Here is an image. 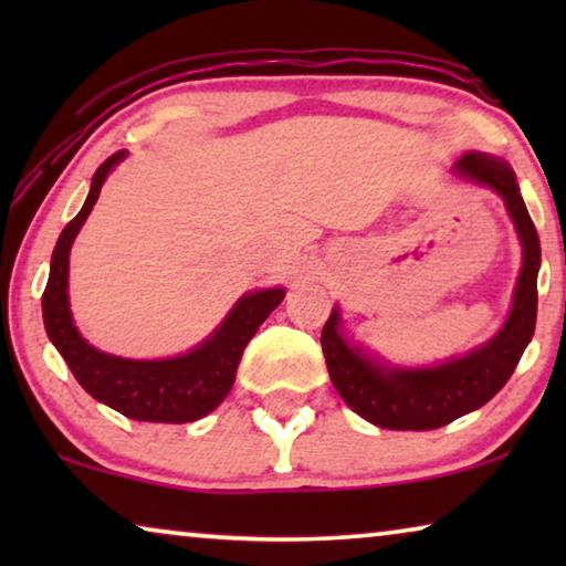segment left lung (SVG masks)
Segmentation results:
<instances>
[{
	"label": "left lung",
	"instance_id": "left-lung-1",
	"mask_svg": "<svg viewBox=\"0 0 566 566\" xmlns=\"http://www.w3.org/2000/svg\"><path fill=\"white\" fill-rule=\"evenodd\" d=\"M455 172L497 190L505 200L517 234H521L523 270L517 277L513 312L497 337L459 360L420 370H384L339 337V312L335 308L322 329V350L329 378L339 397L363 420L374 422L378 428L436 430L453 422L455 417L474 412L507 384L523 350L531 343L533 329H536L541 242L521 190H517L515 172L505 161L474 151L463 154L455 161Z\"/></svg>",
	"mask_w": 566,
	"mask_h": 566
}]
</instances>
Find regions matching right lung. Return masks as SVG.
I'll return each instance as SVG.
<instances>
[{
	"instance_id": "add662e5",
	"label": "right lung",
	"mask_w": 566,
	"mask_h": 566,
	"mask_svg": "<svg viewBox=\"0 0 566 566\" xmlns=\"http://www.w3.org/2000/svg\"><path fill=\"white\" fill-rule=\"evenodd\" d=\"M126 151H115L97 167L82 211L61 231L51 258V275L43 291V322L51 343L72 368L82 389L130 420L192 422L213 412L234 384L237 366L254 332L281 304L285 291L270 289L244 296L219 332L188 355L169 360H128L95 350L82 339L69 312V250L87 221L105 177Z\"/></svg>"
}]
</instances>
